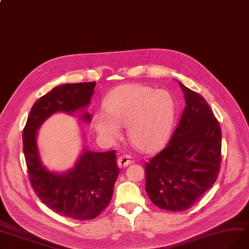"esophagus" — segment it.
<instances>
[{
	"instance_id": "1",
	"label": "esophagus",
	"mask_w": 249,
	"mask_h": 249,
	"mask_svg": "<svg viewBox=\"0 0 249 249\" xmlns=\"http://www.w3.org/2000/svg\"><path fill=\"white\" fill-rule=\"evenodd\" d=\"M132 163V159L130 155H122L118 158V165L119 167H126L128 165Z\"/></svg>"
}]
</instances>
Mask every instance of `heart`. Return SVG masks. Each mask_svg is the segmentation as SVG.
<instances>
[{
	"label": "heart",
	"instance_id": "heart-1",
	"mask_svg": "<svg viewBox=\"0 0 249 249\" xmlns=\"http://www.w3.org/2000/svg\"><path fill=\"white\" fill-rule=\"evenodd\" d=\"M106 112L94 114L100 136L114 142L127 125L128 139L142 151H153L171 133L177 105L170 92L142 84H126L113 89L104 101Z\"/></svg>",
	"mask_w": 249,
	"mask_h": 249
}]
</instances>
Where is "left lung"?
Instances as JSON below:
<instances>
[{"label": "left lung", "instance_id": "obj_1", "mask_svg": "<svg viewBox=\"0 0 249 249\" xmlns=\"http://www.w3.org/2000/svg\"><path fill=\"white\" fill-rule=\"evenodd\" d=\"M178 84L186 107L167 145L144 165L145 192L161 209L182 211L213 188L222 161V130L207 101Z\"/></svg>", "mask_w": 249, "mask_h": 249}]
</instances>
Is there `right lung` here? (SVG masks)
<instances>
[{"label": "right lung", "instance_id": "add662e5", "mask_svg": "<svg viewBox=\"0 0 249 249\" xmlns=\"http://www.w3.org/2000/svg\"><path fill=\"white\" fill-rule=\"evenodd\" d=\"M95 82L63 84L53 88L34 104L22 132L27 173L35 193L54 213L77 220L98 216L112 200L120 170L115 151H84L71 170L57 174L46 169L40 160L36 131L56 112L71 114L86 107L93 94ZM90 121L88 113L83 115Z\"/></svg>", "mask_w": 249, "mask_h": 249}]
</instances>
